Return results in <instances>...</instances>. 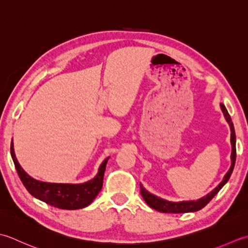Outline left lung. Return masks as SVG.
I'll list each match as a JSON object with an SVG mask.
<instances>
[{
  "mask_svg": "<svg viewBox=\"0 0 248 248\" xmlns=\"http://www.w3.org/2000/svg\"><path fill=\"white\" fill-rule=\"evenodd\" d=\"M220 108L221 111H223L224 117L226 119L227 122H228L229 126H230V130H231V146H232V152H231V167L230 169L228 170L224 176L223 181L220 182L219 185L215 187L213 190L209 193L206 196L202 197V198L198 199V200H189V201H179V202H173V201H168L165 200L160 197L155 196L153 194L149 193L142 185L140 183V193L142 198L144 199V201L146 202L150 208H152L156 211H159L161 213H188V212H196L199 211L202 208L209 203V202L213 199V197L218 193V191L221 189V187L228 182V180L230 179L232 171H233L234 165H235V157H236V149H235V131H234V126L233 123H232L230 115L227 111L226 107L220 104Z\"/></svg>",
  "mask_w": 248,
  "mask_h": 248,
  "instance_id": "obj_1",
  "label": "left lung"
}]
</instances>
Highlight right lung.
<instances>
[{
  "label": "right lung",
  "mask_w": 248,
  "mask_h": 248,
  "mask_svg": "<svg viewBox=\"0 0 248 248\" xmlns=\"http://www.w3.org/2000/svg\"><path fill=\"white\" fill-rule=\"evenodd\" d=\"M12 158L16 170L24 187L35 198L46 202L55 208L63 210L82 209L92 203L103 187L106 165L109 159L106 158L98 169V173L94 179L81 184L47 183L33 179L19 165L14 152V143H11Z\"/></svg>",
  "instance_id": "add662e5"
}]
</instances>
